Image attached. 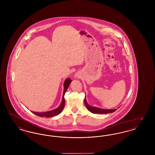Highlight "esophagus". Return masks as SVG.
I'll use <instances>...</instances> for the list:
<instances>
[{
  "mask_svg": "<svg viewBox=\"0 0 155 155\" xmlns=\"http://www.w3.org/2000/svg\"><path fill=\"white\" fill-rule=\"evenodd\" d=\"M75 77H76V78H77V75H75Z\"/></svg>",
  "mask_w": 155,
  "mask_h": 155,
  "instance_id": "esophagus-1",
  "label": "esophagus"
}]
</instances>
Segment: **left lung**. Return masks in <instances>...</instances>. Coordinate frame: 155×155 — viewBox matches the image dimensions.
Listing matches in <instances>:
<instances>
[{"instance_id":"left-lung-1","label":"left lung","mask_w":155,"mask_h":155,"mask_svg":"<svg viewBox=\"0 0 155 155\" xmlns=\"http://www.w3.org/2000/svg\"><path fill=\"white\" fill-rule=\"evenodd\" d=\"M84 102L85 106L87 107V109L89 111H90L91 113H97V114H103V113H113L114 111L116 110V109H100L99 107H96L95 106H90L88 103H87V101H86V98L85 97L84 99Z\"/></svg>"}]
</instances>
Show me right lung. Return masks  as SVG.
<instances>
[{"mask_svg":"<svg viewBox=\"0 0 155 155\" xmlns=\"http://www.w3.org/2000/svg\"><path fill=\"white\" fill-rule=\"evenodd\" d=\"M71 80L70 78H67L66 80L64 81V91H63V97H62V101H61V103L60 104V105L59 107L55 109H53L52 110L48 111H45V112H34V111H32L33 113H34L35 114H36L38 116L40 117H51L53 116H55L59 114L62 110H63V108L64 107L65 105V99H64V94L66 92L67 88H68V86L70 85V84L71 83Z\"/></svg>","mask_w":155,"mask_h":155,"instance_id":"right-lung-1","label":"right lung"}]
</instances>
